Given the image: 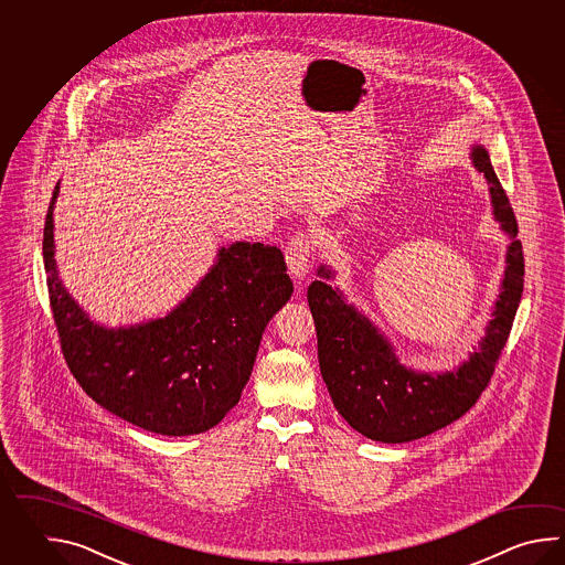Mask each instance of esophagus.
I'll use <instances>...</instances> for the list:
<instances>
[{
  "label": "esophagus",
  "mask_w": 565,
  "mask_h": 565,
  "mask_svg": "<svg viewBox=\"0 0 565 565\" xmlns=\"http://www.w3.org/2000/svg\"><path fill=\"white\" fill-rule=\"evenodd\" d=\"M285 256H287L288 273L292 278L297 282L305 280L312 258V242L309 241V236L297 234L292 241L288 242Z\"/></svg>",
  "instance_id": "obj_1"
}]
</instances>
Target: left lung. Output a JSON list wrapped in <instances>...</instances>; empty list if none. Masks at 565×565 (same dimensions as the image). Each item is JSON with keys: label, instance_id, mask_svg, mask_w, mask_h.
I'll list each match as a JSON object with an SVG mask.
<instances>
[{"label": "left lung", "instance_id": "obj_1", "mask_svg": "<svg viewBox=\"0 0 565 565\" xmlns=\"http://www.w3.org/2000/svg\"><path fill=\"white\" fill-rule=\"evenodd\" d=\"M470 161L484 175L491 193L492 220L509 238L501 292L479 345L457 367L422 372L402 363L394 343L372 319L349 302L333 266L317 268L307 300L317 329L319 365L337 412L353 430L385 445H402L445 428L467 414L491 382L494 365L511 333L523 295V248L516 241V220L489 151L470 147Z\"/></svg>", "mask_w": 565, "mask_h": 565}]
</instances>
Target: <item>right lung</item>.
I'll return each instance as SVG.
<instances>
[{"label":"right lung","instance_id":"add662e5","mask_svg":"<svg viewBox=\"0 0 565 565\" xmlns=\"http://www.w3.org/2000/svg\"><path fill=\"white\" fill-rule=\"evenodd\" d=\"M54 188L44 224V268L62 353L98 406L163 436L214 428L241 399L266 324L287 305L292 282L277 246L234 242L166 317L96 323L62 282L54 246Z\"/></svg>","mask_w":565,"mask_h":565}]
</instances>
